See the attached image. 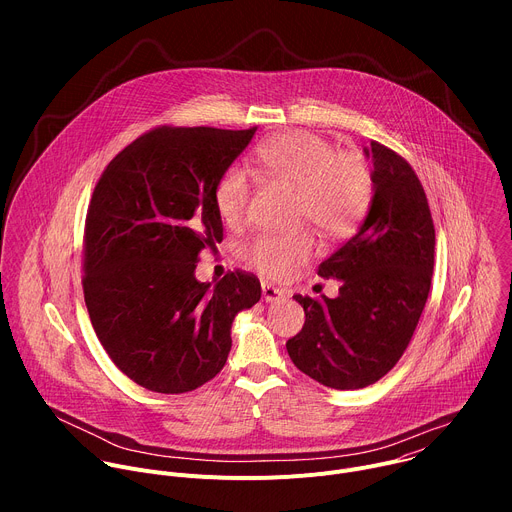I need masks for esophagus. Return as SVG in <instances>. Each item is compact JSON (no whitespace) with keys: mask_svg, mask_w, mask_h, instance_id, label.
I'll list each match as a JSON object with an SVG mask.
<instances>
[{"mask_svg":"<svg viewBox=\"0 0 512 512\" xmlns=\"http://www.w3.org/2000/svg\"><path fill=\"white\" fill-rule=\"evenodd\" d=\"M261 291H263V300L265 302H281L285 298L283 289H279V287H275V285H271L267 281L261 285Z\"/></svg>","mask_w":512,"mask_h":512,"instance_id":"esophagus-1","label":"esophagus"}]
</instances>
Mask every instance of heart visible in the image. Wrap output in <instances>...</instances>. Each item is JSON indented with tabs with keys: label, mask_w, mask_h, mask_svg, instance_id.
Wrapping results in <instances>:
<instances>
[{
	"label": "heart",
	"mask_w": 512,
	"mask_h": 512,
	"mask_svg": "<svg viewBox=\"0 0 512 512\" xmlns=\"http://www.w3.org/2000/svg\"><path fill=\"white\" fill-rule=\"evenodd\" d=\"M263 172L298 192V216L310 221L326 241L348 237L367 216L375 182L371 168L356 152H336L334 145L310 131L281 133L255 152ZM251 180L241 166H229L214 186V206L229 225L247 214ZM314 253L310 231L259 233L241 245V257L267 277L283 279Z\"/></svg>",
	"instance_id": "1"
}]
</instances>
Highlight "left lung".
<instances>
[{
    "label": "left lung",
    "mask_w": 512,
    "mask_h": 512,
    "mask_svg": "<svg viewBox=\"0 0 512 512\" xmlns=\"http://www.w3.org/2000/svg\"><path fill=\"white\" fill-rule=\"evenodd\" d=\"M371 156V210L358 233L318 265L320 277L340 279V294H296L306 322L285 344L302 373L340 391L369 387L399 362L433 273L435 229L415 170L379 141H371Z\"/></svg>",
    "instance_id": "8db88e82"
}]
</instances>
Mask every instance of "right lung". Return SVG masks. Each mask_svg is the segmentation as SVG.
<instances>
[{
	"mask_svg": "<svg viewBox=\"0 0 512 512\" xmlns=\"http://www.w3.org/2000/svg\"><path fill=\"white\" fill-rule=\"evenodd\" d=\"M257 127L160 125L139 135L95 184L83 237L91 324L115 367L154 393H188L223 371L235 316L261 298L253 273L214 287L194 277L221 243L214 186Z\"/></svg>",
	"mask_w": 512,
	"mask_h": 512,
	"instance_id": "obj_1",
	"label": "right lung"
}]
</instances>
